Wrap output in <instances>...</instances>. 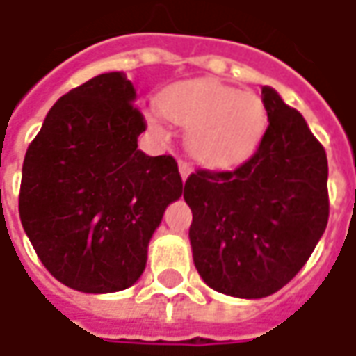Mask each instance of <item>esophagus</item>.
Returning <instances> with one entry per match:
<instances>
[{
  "label": "esophagus",
  "mask_w": 356,
  "mask_h": 356,
  "mask_svg": "<svg viewBox=\"0 0 356 356\" xmlns=\"http://www.w3.org/2000/svg\"><path fill=\"white\" fill-rule=\"evenodd\" d=\"M178 170H180L182 180H186V178L190 176V172H192V166H190V162H186V160H178Z\"/></svg>",
  "instance_id": "obj_1"
}]
</instances>
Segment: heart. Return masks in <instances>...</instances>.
Instances as JSON below:
<instances>
[{
	"label": "heart",
	"mask_w": 356,
	"mask_h": 356,
	"mask_svg": "<svg viewBox=\"0 0 356 356\" xmlns=\"http://www.w3.org/2000/svg\"><path fill=\"white\" fill-rule=\"evenodd\" d=\"M162 113L188 127V150L208 166H232L252 156L267 129L264 101L216 79L180 81L162 90L160 108H150V129L164 134Z\"/></svg>",
	"instance_id": "b5f03b06"
}]
</instances>
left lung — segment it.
I'll return each instance as SVG.
<instances>
[{
	"label": "left lung",
	"mask_w": 356,
	"mask_h": 356,
	"mask_svg": "<svg viewBox=\"0 0 356 356\" xmlns=\"http://www.w3.org/2000/svg\"><path fill=\"white\" fill-rule=\"evenodd\" d=\"M264 138L234 170H196L184 184L194 266L212 289L259 299L307 264L329 220L327 154L305 118L261 89Z\"/></svg>",
	"instance_id": "obj_1"
}]
</instances>
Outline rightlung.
I'll list each match as a JSON object with an SVG mask.
<instances>
[{
    "label": "right lung",
    "instance_id": "add662e5",
    "mask_svg": "<svg viewBox=\"0 0 356 356\" xmlns=\"http://www.w3.org/2000/svg\"><path fill=\"white\" fill-rule=\"evenodd\" d=\"M124 73H103L63 95L29 144L19 218L37 257L67 287L122 291L143 275L148 241L182 196L170 154L146 156V130Z\"/></svg>",
    "mask_w": 356,
    "mask_h": 356
}]
</instances>
